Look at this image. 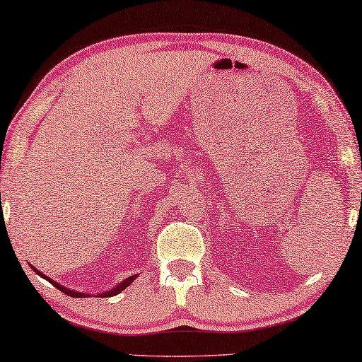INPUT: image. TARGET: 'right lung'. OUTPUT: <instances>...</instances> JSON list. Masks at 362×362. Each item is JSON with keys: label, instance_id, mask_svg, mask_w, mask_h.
<instances>
[{"label": "right lung", "instance_id": "obj_1", "mask_svg": "<svg viewBox=\"0 0 362 362\" xmlns=\"http://www.w3.org/2000/svg\"><path fill=\"white\" fill-rule=\"evenodd\" d=\"M33 271H37V274L38 276H41V277H45V279L46 281H49L51 284H52V286H54V287H57L59 290H61V292H64V293H67L69 295V297H75V298H81V297H90V295H86V293H78V292H74V290H67V288H65V287H62L61 286V284H56L54 281H52V279H49V277H46L45 274H41V272L38 271V269H35L33 268ZM136 279V276H129L128 277V279H125V281H123V282H120V284H118V286L115 287V288H112V290H109V292H105V293H100L99 295V297H105V298H109V297H114V295H117V293H120L122 292V290H125L128 286H129V284H132L133 281Z\"/></svg>", "mask_w": 362, "mask_h": 362}]
</instances>
